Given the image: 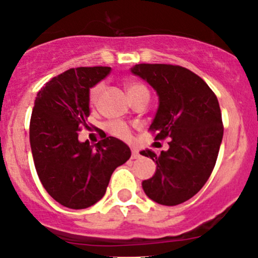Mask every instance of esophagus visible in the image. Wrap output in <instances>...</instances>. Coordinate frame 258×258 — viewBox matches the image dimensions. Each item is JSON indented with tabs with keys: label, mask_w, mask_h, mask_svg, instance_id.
I'll return each mask as SVG.
<instances>
[{
	"label": "esophagus",
	"mask_w": 258,
	"mask_h": 258,
	"mask_svg": "<svg viewBox=\"0 0 258 258\" xmlns=\"http://www.w3.org/2000/svg\"><path fill=\"white\" fill-rule=\"evenodd\" d=\"M134 160H136V158L140 157V152L137 150H132V156H131Z\"/></svg>",
	"instance_id": "esophagus-1"
}]
</instances>
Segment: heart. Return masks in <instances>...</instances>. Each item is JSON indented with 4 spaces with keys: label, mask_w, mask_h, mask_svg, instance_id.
Here are the masks:
<instances>
[{
    "label": "heart",
    "mask_w": 258,
    "mask_h": 258,
    "mask_svg": "<svg viewBox=\"0 0 258 258\" xmlns=\"http://www.w3.org/2000/svg\"><path fill=\"white\" fill-rule=\"evenodd\" d=\"M103 87H105L103 82H98L90 88V91H88V101H90L91 106H96L101 93H102ZM126 88L131 100L134 97H137V96L148 95L147 87H146L144 83L137 82V81H128V82L126 83ZM107 130L111 135H113V136L118 137V139L121 140H124V141H130L132 137L131 130H130V127L127 126L124 122H110V123L107 124Z\"/></svg>",
    "instance_id": "obj_1"
}]
</instances>
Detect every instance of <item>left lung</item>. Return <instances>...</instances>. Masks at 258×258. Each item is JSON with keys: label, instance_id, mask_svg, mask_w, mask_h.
<instances>
[{"label": "left lung", "instance_id": "8db88e82", "mask_svg": "<svg viewBox=\"0 0 258 258\" xmlns=\"http://www.w3.org/2000/svg\"><path fill=\"white\" fill-rule=\"evenodd\" d=\"M131 72L147 81L160 98L150 126L155 141L171 139L170 148L160 155L141 151L157 165L142 187L157 204L176 206L204 187L216 165L223 136L218 100L201 77L177 64L140 63Z\"/></svg>", "mask_w": 258, "mask_h": 258}]
</instances>
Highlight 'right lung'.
<instances>
[{
	"label": "right lung",
	"mask_w": 258,
	"mask_h": 258,
	"mask_svg": "<svg viewBox=\"0 0 258 258\" xmlns=\"http://www.w3.org/2000/svg\"><path fill=\"white\" fill-rule=\"evenodd\" d=\"M111 67H77L53 77L38 91L30 121V144L36 171L49 196L62 206L81 210L106 194L113 171L131 151L100 130L96 145L79 141L90 116L88 91Z\"/></svg>",
	"instance_id": "1"
}]
</instances>
